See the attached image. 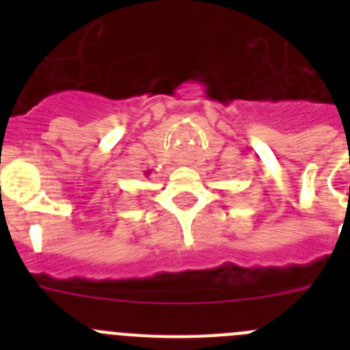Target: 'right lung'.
I'll return each instance as SVG.
<instances>
[{
  "instance_id": "add662e5",
  "label": "right lung",
  "mask_w": 350,
  "mask_h": 350,
  "mask_svg": "<svg viewBox=\"0 0 350 350\" xmlns=\"http://www.w3.org/2000/svg\"><path fill=\"white\" fill-rule=\"evenodd\" d=\"M145 175H150V170H148V172H145Z\"/></svg>"
}]
</instances>
